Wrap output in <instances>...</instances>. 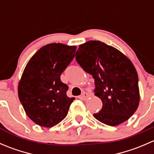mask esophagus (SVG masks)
Listing matches in <instances>:
<instances>
[{
	"label": "esophagus",
	"instance_id": "esophagus-1",
	"mask_svg": "<svg viewBox=\"0 0 154 154\" xmlns=\"http://www.w3.org/2000/svg\"><path fill=\"white\" fill-rule=\"evenodd\" d=\"M88 96H89V94H88V93L83 92V94H82L81 97H81V99H83V100H86V99L88 97Z\"/></svg>",
	"mask_w": 154,
	"mask_h": 154
}]
</instances>
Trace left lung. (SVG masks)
I'll return each instance as SVG.
<instances>
[{"instance_id": "8db88e82", "label": "left lung", "mask_w": 154, "mask_h": 154, "mask_svg": "<svg viewBox=\"0 0 154 154\" xmlns=\"http://www.w3.org/2000/svg\"><path fill=\"white\" fill-rule=\"evenodd\" d=\"M76 61L94 79V95L103 106L94 117L109 126L128 120L139 103V77L132 62L121 51L100 41L80 45Z\"/></svg>"}]
</instances>
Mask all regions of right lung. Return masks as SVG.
<instances>
[{"label":"right lung","mask_w":154,"mask_h":154,"mask_svg":"<svg viewBox=\"0 0 154 154\" xmlns=\"http://www.w3.org/2000/svg\"><path fill=\"white\" fill-rule=\"evenodd\" d=\"M76 46L51 43L40 48L29 60L18 83L20 102L36 125L52 127L63 120L74 97L60 80L74 57Z\"/></svg>","instance_id":"right-lung-1"}]
</instances>
